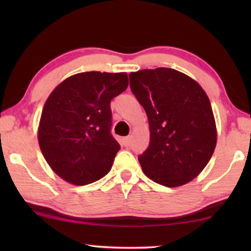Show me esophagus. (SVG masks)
<instances>
[{"mask_svg": "<svg viewBox=\"0 0 251 251\" xmlns=\"http://www.w3.org/2000/svg\"><path fill=\"white\" fill-rule=\"evenodd\" d=\"M130 143H131V137H125V138H122V144L125 146H129Z\"/></svg>", "mask_w": 251, "mask_h": 251, "instance_id": "obj_1", "label": "esophagus"}]
</instances>
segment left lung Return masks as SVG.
I'll use <instances>...</instances> for the list:
<instances>
[{"label":"left lung","mask_w":251,"mask_h":251,"mask_svg":"<svg viewBox=\"0 0 251 251\" xmlns=\"http://www.w3.org/2000/svg\"><path fill=\"white\" fill-rule=\"evenodd\" d=\"M129 76L150 125V145L138 156L144 174L167 187L190 183L207 166L217 143L207 94L173 68L142 70Z\"/></svg>","instance_id":"left-lung-1"}]
</instances>
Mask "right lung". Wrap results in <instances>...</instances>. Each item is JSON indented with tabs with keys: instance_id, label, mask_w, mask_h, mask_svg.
<instances>
[{
	"instance_id": "right-lung-1",
	"label": "right lung",
	"mask_w": 251,
	"mask_h": 251,
	"mask_svg": "<svg viewBox=\"0 0 251 251\" xmlns=\"http://www.w3.org/2000/svg\"><path fill=\"white\" fill-rule=\"evenodd\" d=\"M126 73L84 72L67 77L48 97L37 138L61 179L87 185L108 174L120 145L111 135V100L128 88Z\"/></svg>"
}]
</instances>
